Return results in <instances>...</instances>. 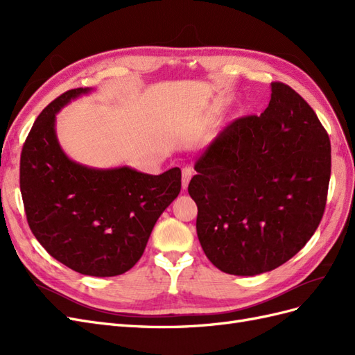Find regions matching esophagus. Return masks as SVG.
<instances>
[{
	"instance_id": "1",
	"label": "esophagus",
	"mask_w": 355,
	"mask_h": 355,
	"mask_svg": "<svg viewBox=\"0 0 355 355\" xmlns=\"http://www.w3.org/2000/svg\"><path fill=\"white\" fill-rule=\"evenodd\" d=\"M192 175H194V170H192L191 167H184V168H182V188H184V189L188 188Z\"/></svg>"
}]
</instances>
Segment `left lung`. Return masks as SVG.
I'll return each instance as SVG.
<instances>
[{"label": "left lung", "instance_id": "8db88e82", "mask_svg": "<svg viewBox=\"0 0 355 355\" xmlns=\"http://www.w3.org/2000/svg\"><path fill=\"white\" fill-rule=\"evenodd\" d=\"M330 161L329 135L313 108L272 83L268 108L223 128L196 163L188 192L209 261L249 277L293 257L323 218Z\"/></svg>", "mask_w": 355, "mask_h": 355}]
</instances>
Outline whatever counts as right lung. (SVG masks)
<instances>
[{"instance_id":"1","label":"right lung","mask_w":355,"mask_h":355,"mask_svg":"<svg viewBox=\"0 0 355 355\" xmlns=\"http://www.w3.org/2000/svg\"><path fill=\"white\" fill-rule=\"evenodd\" d=\"M93 90L63 93L38 115L20 155V192L32 234L56 261L84 275L114 277L141 259L155 222L179 196L180 168L155 176L71 159L56 115Z\"/></svg>"}]
</instances>
